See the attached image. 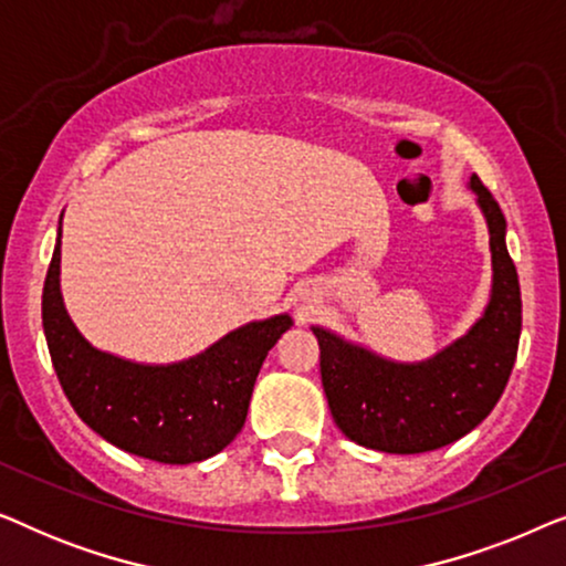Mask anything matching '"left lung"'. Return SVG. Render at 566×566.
<instances>
[{"mask_svg":"<svg viewBox=\"0 0 566 566\" xmlns=\"http://www.w3.org/2000/svg\"><path fill=\"white\" fill-rule=\"evenodd\" d=\"M469 185L490 227L492 296L467 335L430 360L394 363L312 327L329 412L353 443L384 453L436 451L474 430L505 391L521 339V283L500 203L476 175Z\"/></svg>","mask_w":566,"mask_h":566,"instance_id":"obj_1","label":"left lung"}]
</instances>
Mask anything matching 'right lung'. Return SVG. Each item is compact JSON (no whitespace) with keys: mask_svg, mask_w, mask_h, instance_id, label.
Wrapping results in <instances>:
<instances>
[{"mask_svg":"<svg viewBox=\"0 0 566 566\" xmlns=\"http://www.w3.org/2000/svg\"><path fill=\"white\" fill-rule=\"evenodd\" d=\"M61 227L43 285V332L59 384L99 438L142 459L192 463L223 451L242 430L262 360L289 314L250 322L206 353L144 366L97 350L69 319L59 289Z\"/></svg>","mask_w":566,"mask_h":566,"instance_id":"add662e5","label":"right lung"}]
</instances>
